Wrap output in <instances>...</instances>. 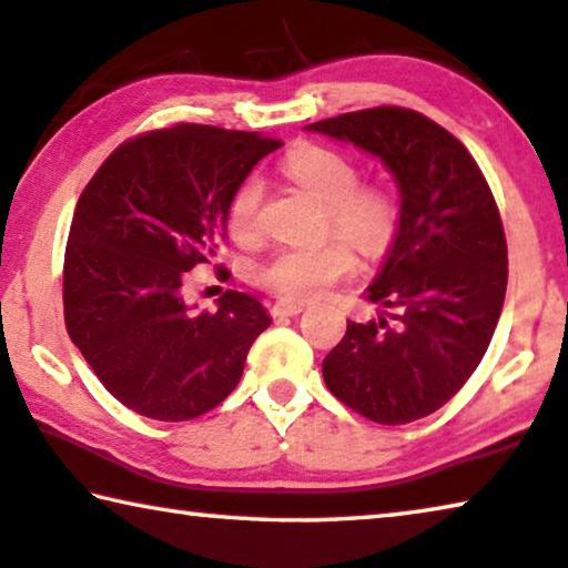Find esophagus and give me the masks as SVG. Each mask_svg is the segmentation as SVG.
I'll return each instance as SVG.
<instances>
[{
  "instance_id": "obj_1",
  "label": "esophagus",
  "mask_w": 568,
  "mask_h": 568,
  "mask_svg": "<svg viewBox=\"0 0 568 568\" xmlns=\"http://www.w3.org/2000/svg\"><path fill=\"white\" fill-rule=\"evenodd\" d=\"M268 312H272V317H294V314L302 312V304L290 302V300H278L272 304V307H268Z\"/></svg>"
}]
</instances>
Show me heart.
Instances as JSON below:
<instances>
[{
	"label": "heart",
	"mask_w": 568,
	"mask_h": 568,
	"mask_svg": "<svg viewBox=\"0 0 568 568\" xmlns=\"http://www.w3.org/2000/svg\"><path fill=\"white\" fill-rule=\"evenodd\" d=\"M284 178L307 190L322 203V223L361 251L363 256H381L390 246L398 229V203L388 187L378 182H357L353 160L322 144H294L282 160ZM258 178H246L229 200V231L239 241L258 235L261 207ZM343 241L300 243L282 246L254 266V282L290 302L312 300L353 272V251Z\"/></svg>",
	"instance_id": "b5f03b06"
}]
</instances>
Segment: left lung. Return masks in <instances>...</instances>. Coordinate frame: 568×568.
<instances>
[{"label":"left lung","instance_id":"8db88e82","mask_svg":"<svg viewBox=\"0 0 568 568\" xmlns=\"http://www.w3.org/2000/svg\"><path fill=\"white\" fill-rule=\"evenodd\" d=\"M394 172V246L365 300L378 320L347 322L322 361L333 396L375 424H408L442 408L483 361L508 286V243L483 170L455 134L400 106L314 121Z\"/></svg>","mask_w":568,"mask_h":568}]
</instances>
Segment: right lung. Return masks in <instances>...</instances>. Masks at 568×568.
<instances>
[{
    "label": "right lung",
    "instance_id": "obj_1",
    "mask_svg": "<svg viewBox=\"0 0 568 568\" xmlns=\"http://www.w3.org/2000/svg\"><path fill=\"white\" fill-rule=\"evenodd\" d=\"M282 146L203 124L126 139L78 197L63 264L68 335L103 388L156 422H190L239 386L272 325L256 296L225 292L217 312L182 300L190 268L225 239L233 190Z\"/></svg>",
    "mask_w": 568,
    "mask_h": 568
}]
</instances>
